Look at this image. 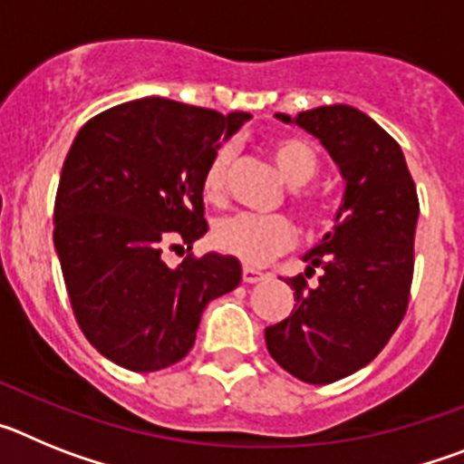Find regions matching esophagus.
I'll return each mask as SVG.
<instances>
[{
	"mask_svg": "<svg viewBox=\"0 0 464 464\" xmlns=\"http://www.w3.org/2000/svg\"><path fill=\"white\" fill-rule=\"evenodd\" d=\"M241 278H244V283H257V281H262V278H267V274L257 272V269H253V267H244Z\"/></svg>",
	"mask_w": 464,
	"mask_h": 464,
	"instance_id": "obj_1",
	"label": "esophagus"
}]
</instances>
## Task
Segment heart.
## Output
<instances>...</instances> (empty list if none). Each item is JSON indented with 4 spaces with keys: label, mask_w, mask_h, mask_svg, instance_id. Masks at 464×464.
Here are the masks:
<instances>
[{
    "label": "heart",
    "mask_w": 464,
    "mask_h": 464,
    "mask_svg": "<svg viewBox=\"0 0 464 464\" xmlns=\"http://www.w3.org/2000/svg\"><path fill=\"white\" fill-rule=\"evenodd\" d=\"M269 155L278 174L290 188H302L311 181L318 171V158L304 139L281 134L269 141ZM232 150L218 149L202 176V192L207 202L220 204L225 199V181ZM293 225L281 216H253L239 213L225 218L213 229V246L225 256L237 257L246 267L265 265L269 257L278 256L293 244Z\"/></svg>",
    "instance_id": "obj_1"
}]
</instances>
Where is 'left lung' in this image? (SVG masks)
<instances>
[{
  "label": "left lung",
  "mask_w": 464,
  "mask_h": 464,
  "mask_svg": "<svg viewBox=\"0 0 464 464\" xmlns=\"http://www.w3.org/2000/svg\"><path fill=\"white\" fill-rule=\"evenodd\" d=\"M295 125L325 146L346 188L332 232L304 256L307 276L324 269L319 285L309 289L304 274L285 278L297 304L265 342L288 374L323 385L370 364L407 314L418 195L400 143L362 111L318 106Z\"/></svg>",
  "instance_id": "8db88e82"
}]
</instances>
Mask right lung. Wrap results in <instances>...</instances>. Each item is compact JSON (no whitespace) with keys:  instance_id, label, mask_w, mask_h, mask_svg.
Wrapping results in <instances>:
<instances>
[{"instance_id":"right-lung-1","label":"right lung","mask_w":464,"mask_h":464,"mask_svg":"<svg viewBox=\"0 0 464 464\" xmlns=\"http://www.w3.org/2000/svg\"><path fill=\"white\" fill-rule=\"evenodd\" d=\"M248 118L143 97L102 111L73 139L53 241L73 315L111 362L132 372L179 362L208 302L239 285L237 257L188 256L171 269L162 248L190 251L207 235L204 169Z\"/></svg>"}]
</instances>
